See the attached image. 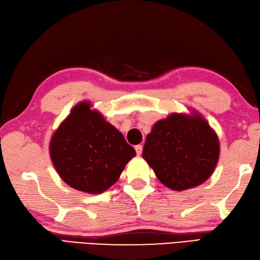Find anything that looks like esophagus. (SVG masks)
I'll use <instances>...</instances> for the list:
<instances>
[{
	"label": "esophagus",
	"mask_w": 260,
	"mask_h": 260,
	"mask_svg": "<svg viewBox=\"0 0 260 260\" xmlns=\"http://www.w3.org/2000/svg\"><path fill=\"white\" fill-rule=\"evenodd\" d=\"M135 149H136L137 155H141V153H143V146H141V145H137L135 147Z\"/></svg>",
	"instance_id": "obj_1"
}]
</instances>
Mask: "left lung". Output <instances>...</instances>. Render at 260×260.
<instances>
[{
    "label": "left lung",
    "mask_w": 260,
    "mask_h": 260,
    "mask_svg": "<svg viewBox=\"0 0 260 260\" xmlns=\"http://www.w3.org/2000/svg\"><path fill=\"white\" fill-rule=\"evenodd\" d=\"M219 150L216 132L199 112L190 110L156 122L146 137L143 158L165 187L182 191L213 174Z\"/></svg>",
    "instance_id": "8db88e82"
}]
</instances>
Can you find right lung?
Instances as JSON below:
<instances>
[{
  "label": "right lung",
  "instance_id": "right-lung-1",
  "mask_svg": "<svg viewBox=\"0 0 260 260\" xmlns=\"http://www.w3.org/2000/svg\"><path fill=\"white\" fill-rule=\"evenodd\" d=\"M91 107L89 101L73 107L52 136L50 156L68 185L99 194L119 180L136 150L101 112Z\"/></svg>",
  "mask_w": 260,
  "mask_h": 260
}]
</instances>
